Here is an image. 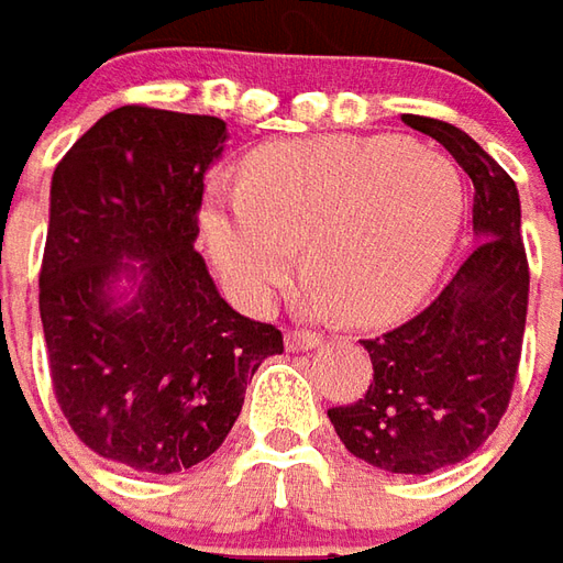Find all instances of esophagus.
<instances>
[{
    "instance_id": "esophagus-1",
    "label": "esophagus",
    "mask_w": 563,
    "mask_h": 563,
    "mask_svg": "<svg viewBox=\"0 0 563 563\" xmlns=\"http://www.w3.org/2000/svg\"><path fill=\"white\" fill-rule=\"evenodd\" d=\"M286 350H292V353H298V350H310L320 344V335L317 332H305V329H292V332H286Z\"/></svg>"
}]
</instances>
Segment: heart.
<instances>
[{
	"label": "heart",
	"instance_id": "heart-1",
	"mask_svg": "<svg viewBox=\"0 0 563 563\" xmlns=\"http://www.w3.org/2000/svg\"><path fill=\"white\" fill-rule=\"evenodd\" d=\"M466 216L457 164L399 136H317L253 152L243 179H219L203 238L241 305L265 310L301 265V305L353 325L399 320L430 292Z\"/></svg>",
	"mask_w": 563,
	"mask_h": 563
}]
</instances>
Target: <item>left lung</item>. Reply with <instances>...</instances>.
Masks as SVG:
<instances>
[{
	"mask_svg": "<svg viewBox=\"0 0 563 563\" xmlns=\"http://www.w3.org/2000/svg\"><path fill=\"white\" fill-rule=\"evenodd\" d=\"M473 179L478 238L439 298L399 329L368 338L375 380L363 399L329 408L338 439L377 470L427 475L485 445L509 408L530 271L512 176L473 136L435 118L402 115Z\"/></svg>",
	"mask_w": 563,
	"mask_h": 563,
	"instance_id": "8db88e82",
	"label": "left lung"
}]
</instances>
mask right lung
Here are the masks:
<instances>
[{"mask_svg":"<svg viewBox=\"0 0 563 563\" xmlns=\"http://www.w3.org/2000/svg\"><path fill=\"white\" fill-rule=\"evenodd\" d=\"M222 118L103 115L57 164L38 274L54 396L78 439L136 473L191 470L225 442L283 335L228 305L195 250ZM121 276L134 298L111 292Z\"/></svg>","mask_w":563,"mask_h":563,"instance_id":"obj_1","label":"right lung"}]
</instances>
